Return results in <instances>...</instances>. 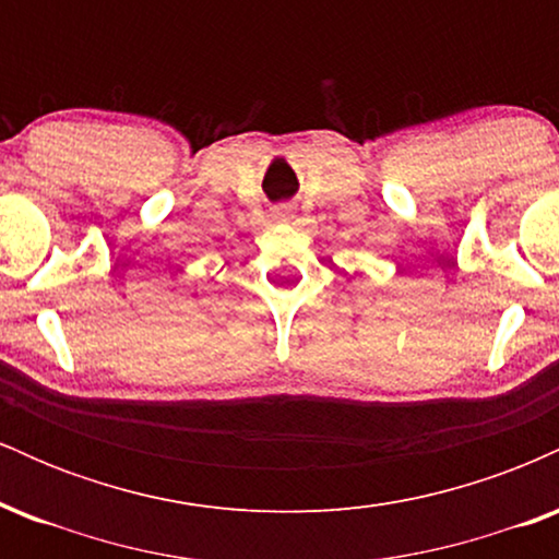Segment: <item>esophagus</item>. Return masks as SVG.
<instances>
[{
    "mask_svg": "<svg viewBox=\"0 0 559 559\" xmlns=\"http://www.w3.org/2000/svg\"><path fill=\"white\" fill-rule=\"evenodd\" d=\"M273 221L275 223H292L294 221V213L288 207H275L273 210Z\"/></svg>",
    "mask_w": 559,
    "mask_h": 559,
    "instance_id": "esophagus-1",
    "label": "esophagus"
}]
</instances>
